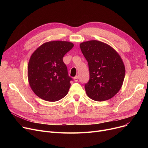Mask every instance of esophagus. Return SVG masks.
Returning <instances> with one entry per match:
<instances>
[{"instance_id":"obj_1","label":"esophagus","mask_w":148,"mask_h":148,"mask_svg":"<svg viewBox=\"0 0 148 148\" xmlns=\"http://www.w3.org/2000/svg\"><path fill=\"white\" fill-rule=\"evenodd\" d=\"M78 80H79V77H78V76H75V77H74V80L75 82H78Z\"/></svg>"}]
</instances>
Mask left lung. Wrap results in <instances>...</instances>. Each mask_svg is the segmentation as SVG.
<instances>
[{"label": "left lung", "instance_id": "obj_1", "mask_svg": "<svg viewBox=\"0 0 148 148\" xmlns=\"http://www.w3.org/2000/svg\"><path fill=\"white\" fill-rule=\"evenodd\" d=\"M80 47L89 69V81L84 86L87 95L97 101L113 98L121 89L125 74L119 53L110 45L97 40L83 42Z\"/></svg>", "mask_w": 148, "mask_h": 148}]
</instances>
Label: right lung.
I'll list each match as a JSON object with an SVG mask.
<instances>
[{"label":"right lung","mask_w":148,"mask_h":148,"mask_svg":"<svg viewBox=\"0 0 148 148\" xmlns=\"http://www.w3.org/2000/svg\"><path fill=\"white\" fill-rule=\"evenodd\" d=\"M73 47L74 44L68 41H49L40 45L31 55L28 81L38 97L54 102L67 95L72 79L68 76L63 57Z\"/></svg>","instance_id":"obj_1"}]
</instances>
